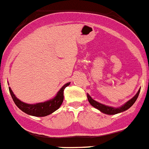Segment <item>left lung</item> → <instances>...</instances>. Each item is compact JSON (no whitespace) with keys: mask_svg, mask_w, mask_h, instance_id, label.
<instances>
[{"mask_svg":"<svg viewBox=\"0 0 149 149\" xmlns=\"http://www.w3.org/2000/svg\"><path fill=\"white\" fill-rule=\"evenodd\" d=\"M140 89H141V88H140ZM140 89L138 90L137 93H136L131 99H130L128 101H127V102H126L124 105H122V107H116H116H109L107 106V105L102 104L99 103L98 101H95L94 99L92 98V97H91L89 94H87V98L89 102L90 103V104L93 107H94L95 108L98 109V110H99L101 112H102V113H104L105 114H107V115H115V114L119 113L125 111V110H127V109L130 108V107L135 103V101H136L138 96H139Z\"/></svg>","mask_w":149,"mask_h":149,"instance_id":"obj_1","label":"left lung"}]
</instances>
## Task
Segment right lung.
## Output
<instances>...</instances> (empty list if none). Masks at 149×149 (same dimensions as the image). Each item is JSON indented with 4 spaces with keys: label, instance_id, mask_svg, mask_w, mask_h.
Listing matches in <instances>:
<instances>
[{
    "label": "right lung",
    "instance_id": "1",
    "mask_svg": "<svg viewBox=\"0 0 149 149\" xmlns=\"http://www.w3.org/2000/svg\"><path fill=\"white\" fill-rule=\"evenodd\" d=\"M69 84H70V82L65 84L60 89L58 93H56L54 98H52V99L48 100V101H45V102L33 104L24 103L18 98H16V96L14 95L13 92L12 91L11 88L9 87V90H10L12 98H13V101L15 102V105L21 110H22L24 113H25L28 115L33 116L42 117L50 115V114H51L52 113H54V112L60 108V107L61 106L62 103H63V98H64L63 91Z\"/></svg>",
    "mask_w": 149,
    "mask_h": 149
}]
</instances>
